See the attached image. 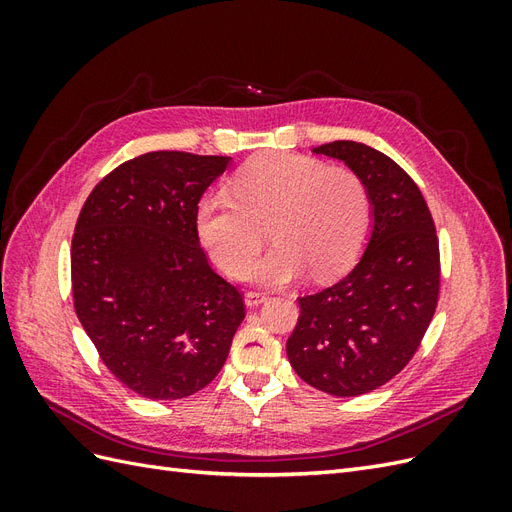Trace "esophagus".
I'll return each mask as SVG.
<instances>
[{"mask_svg": "<svg viewBox=\"0 0 512 512\" xmlns=\"http://www.w3.org/2000/svg\"><path fill=\"white\" fill-rule=\"evenodd\" d=\"M267 301V294L265 292H256V290H250L245 294V305L247 307H258Z\"/></svg>", "mask_w": 512, "mask_h": 512, "instance_id": "34e87169", "label": "esophagus"}]
</instances>
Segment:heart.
Returning <instances> with one entry per match:
<instances>
[{
	"label": "heart",
	"mask_w": 512,
	"mask_h": 512,
	"mask_svg": "<svg viewBox=\"0 0 512 512\" xmlns=\"http://www.w3.org/2000/svg\"><path fill=\"white\" fill-rule=\"evenodd\" d=\"M369 220L359 175L284 151L258 153L232 177L230 196L207 194L196 205L198 239L215 267L256 284H286L305 269L318 280L339 275L361 252ZM265 225L276 245L251 261Z\"/></svg>",
	"instance_id": "b5f03b06"
}]
</instances>
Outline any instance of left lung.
Returning a JSON list of instances; mask_svg holds the SVG:
<instances>
[{"mask_svg":"<svg viewBox=\"0 0 512 512\" xmlns=\"http://www.w3.org/2000/svg\"><path fill=\"white\" fill-rule=\"evenodd\" d=\"M312 151L359 175L371 224L350 273L299 299L301 316L286 354L314 389L356 397L397 376L421 344L438 305V237L421 190L389 156L354 141Z\"/></svg>","mask_w":512,"mask_h":512,"instance_id":"8db88e82","label":"left lung"}]
</instances>
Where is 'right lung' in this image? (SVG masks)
I'll return each instance as SVG.
<instances>
[{"label":"right lung","mask_w":512,"mask_h":512,"mask_svg":"<svg viewBox=\"0 0 512 512\" xmlns=\"http://www.w3.org/2000/svg\"><path fill=\"white\" fill-rule=\"evenodd\" d=\"M226 156L151 151L108 173L72 237V297L111 374L147 399L194 395L220 374L245 305L200 247L196 205Z\"/></svg>","instance_id":"1"}]
</instances>
